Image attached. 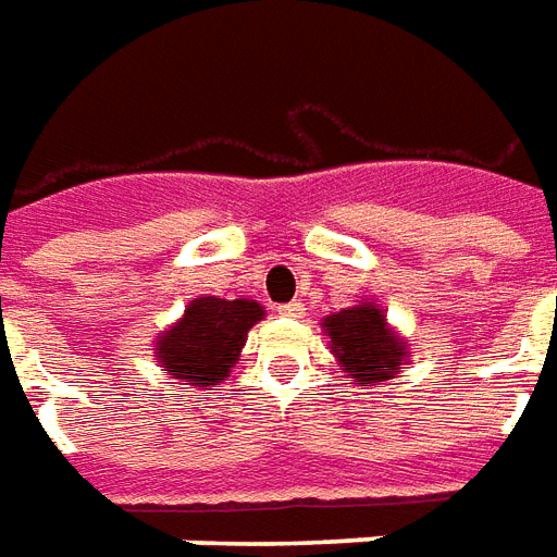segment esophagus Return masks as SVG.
<instances>
[{
    "mask_svg": "<svg viewBox=\"0 0 557 557\" xmlns=\"http://www.w3.org/2000/svg\"><path fill=\"white\" fill-rule=\"evenodd\" d=\"M301 310H304V307L298 301L283 304V307H280V313H283V315H301Z\"/></svg>",
    "mask_w": 557,
    "mask_h": 557,
    "instance_id": "1",
    "label": "esophagus"
}]
</instances>
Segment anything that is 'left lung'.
<instances>
[{"mask_svg":"<svg viewBox=\"0 0 557 557\" xmlns=\"http://www.w3.org/2000/svg\"><path fill=\"white\" fill-rule=\"evenodd\" d=\"M331 351L337 355L346 382L361 387L385 385L387 379H397L411 358L406 339L387 325L385 310L373 301L355 304L334 315H325Z\"/></svg>","mask_w":557,"mask_h":557,"instance_id":"obj_1","label":"left lung"}]
</instances>
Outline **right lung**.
<instances>
[{"label":"right lung","mask_w":557,"mask_h":557,"mask_svg":"<svg viewBox=\"0 0 557 557\" xmlns=\"http://www.w3.org/2000/svg\"><path fill=\"white\" fill-rule=\"evenodd\" d=\"M262 315V304L250 298H196L187 304L182 319L160 334L154 358L172 379L208 391L232 373L247 343V331Z\"/></svg>","instance_id":"obj_1"}]
</instances>
